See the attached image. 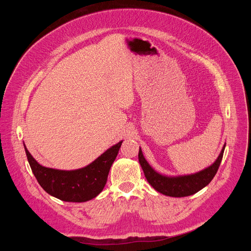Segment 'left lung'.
I'll list each match as a JSON object with an SVG mask.
<instances>
[{
  "instance_id": "left-lung-1",
  "label": "left lung",
  "mask_w": 251,
  "mask_h": 251,
  "mask_svg": "<svg viewBox=\"0 0 251 251\" xmlns=\"http://www.w3.org/2000/svg\"><path fill=\"white\" fill-rule=\"evenodd\" d=\"M225 148L226 145H224L216 162L206 169L196 174L177 176H168L156 172L145 160L141 148L139 150L138 158L147 181L157 192L169 197L182 198L198 193L211 182L222 163Z\"/></svg>"
}]
</instances>
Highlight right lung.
<instances>
[{
  "instance_id": "add662e5",
  "label": "right lung",
  "mask_w": 251,
  "mask_h": 251,
  "mask_svg": "<svg viewBox=\"0 0 251 251\" xmlns=\"http://www.w3.org/2000/svg\"><path fill=\"white\" fill-rule=\"evenodd\" d=\"M122 142L105 151L86 167L73 171L44 167L33 159L25 144L24 146L35 178L48 194L63 201L83 202L94 199L102 192Z\"/></svg>"
}]
</instances>
